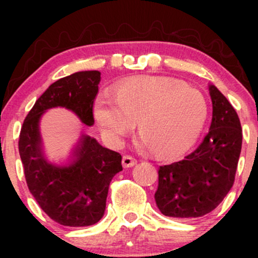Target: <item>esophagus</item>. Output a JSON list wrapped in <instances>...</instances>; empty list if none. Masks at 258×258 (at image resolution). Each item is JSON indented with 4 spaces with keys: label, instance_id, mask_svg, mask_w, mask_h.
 <instances>
[{
    "label": "esophagus",
    "instance_id": "1",
    "mask_svg": "<svg viewBox=\"0 0 258 258\" xmlns=\"http://www.w3.org/2000/svg\"><path fill=\"white\" fill-rule=\"evenodd\" d=\"M137 164V160L133 159L132 156H128V155H125L122 158V166L125 168H128V167H132L135 166V165Z\"/></svg>",
    "mask_w": 258,
    "mask_h": 258
}]
</instances>
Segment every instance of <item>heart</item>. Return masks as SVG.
Here are the masks:
<instances>
[{
	"instance_id": "b5f03b06",
	"label": "heart",
	"mask_w": 258,
	"mask_h": 258,
	"mask_svg": "<svg viewBox=\"0 0 258 258\" xmlns=\"http://www.w3.org/2000/svg\"><path fill=\"white\" fill-rule=\"evenodd\" d=\"M207 103L199 91L167 78H141L100 93L94 117L103 137L119 147L139 121L138 146L162 156L188 152L207 120Z\"/></svg>"
}]
</instances>
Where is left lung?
<instances>
[{
  "mask_svg": "<svg viewBox=\"0 0 258 258\" xmlns=\"http://www.w3.org/2000/svg\"><path fill=\"white\" fill-rule=\"evenodd\" d=\"M209 92L212 121L203 143L182 161L160 166L155 203L168 217H203L233 186L241 152L240 120L215 85H209Z\"/></svg>",
  "mask_w": 258,
  "mask_h": 258,
  "instance_id": "1",
  "label": "left lung"
}]
</instances>
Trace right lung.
<instances>
[{
  "label": "right lung",
  "mask_w": 258,
  "mask_h": 258,
  "mask_svg": "<svg viewBox=\"0 0 258 258\" xmlns=\"http://www.w3.org/2000/svg\"><path fill=\"white\" fill-rule=\"evenodd\" d=\"M98 70L78 72L59 79L44 91L29 111L19 137L29 190L53 221L67 227H87L104 216L112 177L120 171L121 155L81 132L63 164L46 153L40 122L53 108L72 111L86 126H93V100L98 92Z\"/></svg>",
  "instance_id": "1"
}]
</instances>
